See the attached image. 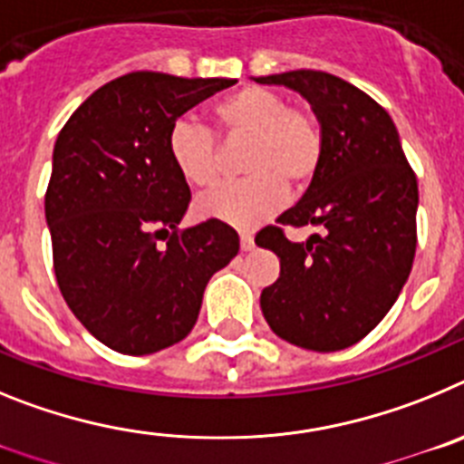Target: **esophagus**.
Instances as JSON below:
<instances>
[{"label":"esophagus","instance_id":"1","mask_svg":"<svg viewBox=\"0 0 464 464\" xmlns=\"http://www.w3.org/2000/svg\"><path fill=\"white\" fill-rule=\"evenodd\" d=\"M241 251H253V246H256V241H253L251 235H241Z\"/></svg>","mask_w":464,"mask_h":464}]
</instances>
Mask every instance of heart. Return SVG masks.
Instances as JSON below:
<instances>
[{"instance_id":"1","label":"heart","mask_w":464,"mask_h":464,"mask_svg":"<svg viewBox=\"0 0 464 464\" xmlns=\"http://www.w3.org/2000/svg\"><path fill=\"white\" fill-rule=\"evenodd\" d=\"M213 116L223 137L248 139L241 165L248 179L199 197L195 208L202 218L253 227L281 208L285 188L302 190L318 174L325 134L309 106H290L274 90L246 85L216 104ZM167 153L188 186L208 188L218 179L216 137L190 118L169 127Z\"/></svg>"}]
</instances>
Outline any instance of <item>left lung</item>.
<instances>
[{
  "mask_svg": "<svg viewBox=\"0 0 464 464\" xmlns=\"http://www.w3.org/2000/svg\"><path fill=\"white\" fill-rule=\"evenodd\" d=\"M304 97L325 134V153L304 197L256 237L281 260L262 290L265 321L285 342L318 353L367 337L400 297L416 256L418 183L383 106L327 72L257 76ZM322 227L288 242L282 225Z\"/></svg>",
  "mask_w": 464,
  "mask_h": 464,
  "instance_id": "1",
  "label": "left lung"
}]
</instances>
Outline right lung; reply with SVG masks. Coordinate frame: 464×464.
I'll use <instances>...</instances> for the list:
<instances>
[{"label":"right lung","instance_id":"obj_1","mask_svg":"<svg viewBox=\"0 0 464 464\" xmlns=\"http://www.w3.org/2000/svg\"><path fill=\"white\" fill-rule=\"evenodd\" d=\"M235 83L125 73L57 134L46 190L57 285L85 330L118 353L186 339L208 278L239 253V235L220 220L179 229L190 188L167 153L174 121Z\"/></svg>","mask_w":464,"mask_h":464}]
</instances>
